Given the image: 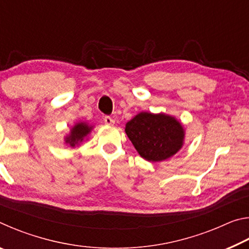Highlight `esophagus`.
Segmentation results:
<instances>
[{"instance_id": "1", "label": "esophagus", "mask_w": 249, "mask_h": 249, "mask_svg": "<svg viewBox=\"0 0 249 249\" xmlns=\"http://www.w3.org/2000/svg\"><path fill=\"white\" fill-rule=\"evenodd\" d=\"M104 123L107 125H113L115 123V120L112 119L111 116H105L104 117Z\"/></svg>"}]
</instances>
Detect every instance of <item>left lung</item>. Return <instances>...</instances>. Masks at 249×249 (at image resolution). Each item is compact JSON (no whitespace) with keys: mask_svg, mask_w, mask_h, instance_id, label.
I'll use <instances>...</instances> for the list:
<instances>
[{"mask_svg":"<svg viewBox=\"0 0 249 249\" xmlns=\"http://www.w3.org/2000/svg\"><path fill=\"white\" fill-rule=\"evenodd\" d=\"M125 132L142 158L158 162L172 157L181 149L184 129L175 117L141 112L126 123Z\"/></svg>","mask_w":249,"mask_h":249,"instance_id":"1","label":"left lung"}]
</instances>
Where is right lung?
<instances>
[{
	"mask_svg": "<svg viewBox=\"0 0 249 249\" xmlns=\"http://www.w3.org/2000/svg\"><path fill=\"white\" fill-rule=\"evenodd\" d=\"M92 126L87 123H77L70 130V134L66 137V142L71 147L79 145V142H83L84 137L91 132Z\"/></svg>",
	"mask_w": 249,
	"mask_h": 249,
	"instance_id": "obj_1",
	"label": "right lung"
}]
</instances>
